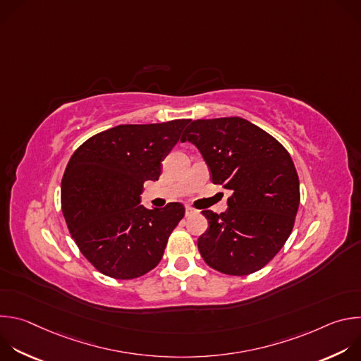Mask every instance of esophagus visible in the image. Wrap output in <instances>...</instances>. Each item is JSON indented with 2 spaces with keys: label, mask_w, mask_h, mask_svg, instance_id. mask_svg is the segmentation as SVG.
<instances>
[{
  "label": "esophagus",
  "mask_w": 361,
  "mask_h": 361,
  "mask_svg": "<svg viewBox=\"0 0 361 361\" xmlns=\"http://www.w3.org/2000/svg\"><path fill=\"white\" fill-rule=\"evenodd\" d=\"M194 213H195V210H194L192 207H190V205H187V207H185V216L190 217V216H192Z\"/></svg>",
  "instance_id": "esophagus-1"
}]
</instances>
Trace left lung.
Masks as SVG:
<instances>
[{"mask_svg": "<svg viewBox=\"0 0 361 361\" xmlns=\"http://www.w3.org/2000/svg\"><path fill=\"white\" fill-rule=\"evenodd\" d=\"M192 142L230 190L226 213L204 210L210 227L198 251L212 269L247 276L267 266L290 237L300 204V183L288 151L269 133L240 117L195 120L181 142Z\"/></svg>", "mask_w": 361, "mask_h": 361, "instance_id": "left-lung-1", "label": "left lung"}]
</instances>
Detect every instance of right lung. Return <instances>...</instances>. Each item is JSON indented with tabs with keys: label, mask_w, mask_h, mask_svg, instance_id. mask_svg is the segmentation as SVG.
<instances>
[{
	"label": "right lung",
	"mask_w": 361,
	"mask_h": 361,
	"mask_svg": "<svg viewBox=\"0 0 361 361\" xmlns=\"http://www.w3.org/2000/svg\"><path fill=\"white\" fill-rule=\"evenodd\" d=\"M190 120L123 124L82 142L61 181V209L73 240L102 274L131 280L156 267L184 217L181 202L140 204L142 184L156 181L161 161Z\"/></svg>",
	"instance_id": "right-lung-1"
}]
</instances>
